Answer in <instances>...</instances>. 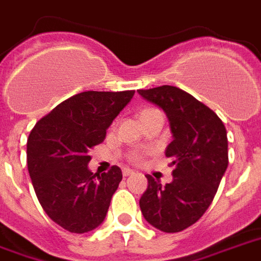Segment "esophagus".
Returning a JSON list of instances; mask_svg holds the SVG:
<instances>
[{
	"mask_svg": "<svg viewBox=\"0 0 261 261\" xmlns=\"http://www.w3.org/2000/svg\"><path fill=\"white\" fill-rule=\"evenodd\" d=\"M121 173H123V175H124V177H128V175L134 174V171L130 169H123L121 170Z\"/></svg>",
	"mask_w": 261,
	"mask_h": 261,
	"instance_id": "34e87169",
	"label": "esophagus"
}]
</instances>
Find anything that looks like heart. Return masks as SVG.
Here are the masks:
<instances>
[{"label": "heart", "instance_id": "obj_1", "mask_svg": "<svg viewBox=\"0 0 261 261\" xmlns=\"http://www.w3.org/2000/svg\"><path fill=\"white\" fill-rule=\"evenodd\" d=\"M155 112H159V111L152 109V108H146V109H144V111L141 112L140 117H145V116L152 115V113H155ZM141 159H142V155H141V153H137V152H133V153L128 155V160L133 162V163H138V162H141Z\"/></svg>", "mask_w": 261, "mask_h": 261}]
</instances>
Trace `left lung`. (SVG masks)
I'll return each mask as SVG.
<instances>
[{
  "instance_id": "left-lung-1",
  "label": "left lung",
  "mask_w": 261,
  "mask_h": 261,
  "mask_svg": "<svg viewBox=\"0 0 261 261\" xmlns=\"http://www.w3.org/2000/svg\"><path fill=\"white\" fill-rule=\"evenodd\" d=\"M138 94L165 111L173 133L166 156L174 166L173 181L165 187L146 175L141 212L155 228L179 232L196 223L213 202L228 166L227 130L210 108L181 88L160 86Z\"/></svg>"
}]
</instances>
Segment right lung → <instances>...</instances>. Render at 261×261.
Wrapping results in <instances>:
<instances>
[{
    "label": "right lung",
    "instance_id": "add662e5",
    "mask_svg": "<svg viewBox=\"0 0 261 261\" xmlns=\"http://www.w3.org/2000/svg\"><path fill=\"white\" fill-rule=\"evenodd\" d=\"M130 91H84L67 98L36 123L28 138V169L48 217L69 232L84 233L105 220L120 184V167L91 173L88 152L134 95Z\"/></svg>",
    "mask_w": 261,
    "mask_h": 261
}]
</instances>
